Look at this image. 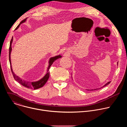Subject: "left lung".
Listing matches in <instances>:
<instances>
[{
	"instance_id": "obj_1",
	"label": "left lung",
	"mask_w": 127,
	"mask_h": 127,
	"mask_svg": "<svg viewBox=\"0 0 127 127\" xmlns=\"http://www.w3.org/2000/svg\"><path fill=\"white\" fill-rule=\"evenodd\" d=\"M110 82H111V81H109V82H108L107 83H106V84H104V85H103V86L102 87H100V88H102V87H104V86H106V85H108V84H110ZM99 88H97V89H95V90H96V89H99ZM87 90H89V89H87ZM92 90H93V89H92Z\"/></svg>"
}]
</instances>
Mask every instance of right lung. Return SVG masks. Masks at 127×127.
<instances>
[{
    "label": "right lung",
    "mask_w": 127,
    "mask_h": 127,
    "mask_svg": "<svg viewBox=\"0 0 127 127\" xmlns=\"http://www.w3.org/2000/svg\"><path fill=\"white\" fill-rule=\"evenodd\" d=\"M26 19H25L24 20H23V21H22L21 22V23L18 25V26L16 27V28L15 29V30H17L18 28H19L20 26L21 25V24H22V23H25L26 21ZM13 41V37H12L11 40L10 41V45H9V62H10V68H11V72L13 74V76L14 78V79L17 81V82H19L21 84H22V85H23L25 87H26L27 88H31V89H38L39 88H41L42 87H43L45 83L47 82V81H48L49 76H50V72L49 71V70L51 67V66L52 65V64L53 63V62L55 61V60H56L57 59L60 58L62 57V56H61L60 55H59L58 56H54L53 57L50 58L49 61V66L47 69V73L46 74V75L40 80L37 81H34V82H30V81H26L25 80L22 79V78H21L20 77H19L18 76H17L16 75H15L14 74V73L13 72L12 69V66H11V60H10V54H11V52L12 50V48H11V45H12V43Z\"/></svg>",
    "instance_id": "add662e5"
}]
</instances>
